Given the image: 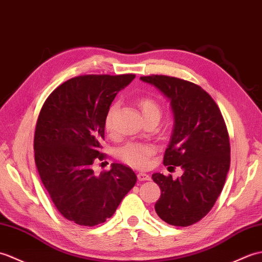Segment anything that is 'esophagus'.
Masks as SVG:
<instances>
[{
	"label": "esophagus",
	"mask_w": 262,
	"mask_h": 262,
	"mask_svg": "<svg viewBox=\"0 0 262 262\" xmlns=\"http://www.w3.org/2000/svg\"><path fill=\"white\" fill-rule=\"evenodd\" d=\"M138 179L140 182H146V180H150V176L146 172H139L138 173Z\"/></svg>",
	"instance_id": "esophagus-1"
}]
</instances>
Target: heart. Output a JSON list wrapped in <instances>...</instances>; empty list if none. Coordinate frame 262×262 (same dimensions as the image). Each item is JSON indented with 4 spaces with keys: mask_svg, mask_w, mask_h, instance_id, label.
Masks as SVG:
<instances>
[{
    "mask_svg": "<svg viewBox=\"0 0 262 262\" xmlns=\"http://www.w3.org/2000/svg\"><path fill=\"white\" fill-rule=\"evenodd\" d=\"M139 107L143 114V118L147 119L149 116H159L161 114L160 106L156 101L151 98H142L139 101ZM116 111V104L110 106L108 111L105 116V129L107 131H112L113 129V116ZM155 148L150 143H141V142H129L124 144L119 150V157L121 160H123L130 166L142 168L146 167L149 162L150 156L154 154Z\"/></svg>",
    "mask_w": 262,
    "mask_h": 262,
    "instance_id": "heart-1",
    "label": "heart"
}]
</instances>
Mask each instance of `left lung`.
I'll return each instance as SVG.
<instances>
[{"mask_svg": "<svg viewBox=\"0 0 262 262\" xmlns=\"http://www.w3.org/2000/svg\"><path fill=\"white\" fill-rule=\"evenodd\" d=\"M140 79L170 102L173 127L164 165L183 169L177 179L154 173L161 189L155 210L168 224L191 225L211 211L223 189L230 169L228 129L216 103L202 87L162 75Z\"/></svg>", "mask_w": 262, "mask_h": 262, "instance_id": "left-lung-1", "label": "left lung"}]
</instances>
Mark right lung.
Here are the masks:
<instances>
[{"label":"right lung","instance_id":"1","mask_svg":"<svg viewBox=\"0 0 262 262\" xmlns=\"http://www.w3.org/2000/svg\"><path fill=\"white\" fill-rule=\"evenodd\" d=\"M135 75L79 76L51 93L34 132V160L41 182L63 217L78 225L104 223L136 185L131 168L112 164L96 175L102 160L105 116L116 94Z\"/></svg>","mask_w":262,"mask_h":262}]
</instances>
